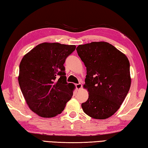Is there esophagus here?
Here are the masks:
<instances>
[{"label": "esophagus", "mask_w": 148, "mask_h": 148, "mask_svg": "<svg viewBox=\"0 0 148 148\" xmlns=\"http://www.w3.org/2000/svg\"><path fill=\"white\" fill-rule=\"evenodd\" d=\"M76 89H80L82 87V84H80V83H79V84H76Z\"/></svg>", "instance_id": "1"}]
</instances>
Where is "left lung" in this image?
Masks as SVG:
<instances>
[{"label":"left lung","instance_id":"8db88e82","mask_svg":"<svg viewBox=\"0 0 148 148\" xmlns=\"http://www.w3.org/2000/svg\"><path fill=\"white\" fill-rule=\"evenodd\" d=\"M76 50L87 70L84 87L89 98L82 109L92 118H108L119 108L131 87L129 59L105 42L79 45Z\"/></svg>","mask_w":148,"mask_h":148}]
</instances>
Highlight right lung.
Listing matches in <instances>:
<instances>
[{
	"label": "right lung",
	"instance_id": "add662e5",
	"mask_svg": "<svg viewBox=\"0 0 148 148\" xmlns=\"http://www.w3.org/2000/svg\"><path fill=\"white\" fill-rule=\"evenodd\" d=\"M74 45L42 43L27 53L19 64V84L27 104L42 117L63 111L74 86L66 82L64 63Z\"/></svg>",
	"mask_w": 148,
	"mask_h": 148
}]
</instances>
